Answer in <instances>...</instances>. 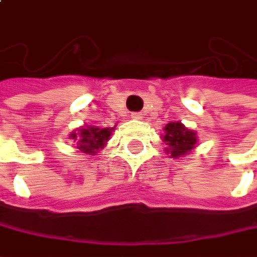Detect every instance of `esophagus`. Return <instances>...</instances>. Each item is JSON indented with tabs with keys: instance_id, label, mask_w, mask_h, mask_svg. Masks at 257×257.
I'll list each match as a JSON object with an SVG mask.
<instances>
[{
	"instance_id": "esophagus-1",
	"label": "esophagus",
	"mask_w": 257,
	"mask_h": 257,
	"mask_svg": "<svg viewBox=\"0 0 257 257\" xmlns=\"http://www.w3.org/2000/svg\"><path fill=\"white\" fill-rule=\"evenodd\" d=\"M132 118H135V120H143V114L142 112H133L132 114Z\"/></svg>"
}]
</instances>
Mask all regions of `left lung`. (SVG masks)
I'll return each mask as SVG.
<instances>
[{
    "instance_id": "1",
    "label": "left lung",
    "mask_w": 257,
    "mask_h": 257,
    "mask_svg": "<svg viewBox=\"0 0 257 257\" xmlns=\"http://www.w3.org/2000/svg\"><path fill=\"white\" fill-rule=\"evenodd\" d=\"M163 142L168 146L165 150L171 158H182L197 146L198 137L195 132L186 128L181 121L168 122L165 127Z\"/></svg>"
}]
</instances>
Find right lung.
<instances>
[{
  "mask_svg": "<svg viewBox=\"0 0 257 257\" xmlns=\"http://www.w3.org/2000/svg\"><path fill=\"white\" fill-rule=\"evenodd\" d=\"M114 127L99 128L96 125H84L78 132H73L71 139L75 143V148L86 155H96L101 149L107 145L109 136L112 135Z\"/></svg>",
  "mask_w": 257,
  "mask_h": 257,
  "instance_id": "right-lung-1",
  "label": "right lung"
}]
</instances>
